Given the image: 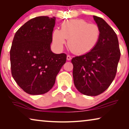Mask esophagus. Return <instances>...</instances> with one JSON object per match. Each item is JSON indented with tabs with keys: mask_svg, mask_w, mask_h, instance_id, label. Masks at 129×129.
Instances as JSON below:
<instances>
[{
	"mask_svg": "<svg viewBox=\"0 0 129 129\" xmlns=\"http://www.w3.org/2000/svg\"><path fill=\"white\" fill-rule=\"evenodd\" d=\"M67 60H68V61L71 60L72 59L71 56H70L69 55H67Z\"/></svg>",
	"mask_w": 129,
	"mask_h": 129,
	"instance_id": "obj_1",
	"label": "esophagus"
}]
</instances>
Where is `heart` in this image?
<instances>
[{
  "mask_svg": "<svg viewBox=\"0 0 129 129\" xmlns=\"http://www.w3.org/2000/svg\"><path fill=\"white\" fill-rule=\"evenodd\" d=\"M101 31L99 26L89 23L81 19H71L64 21L61 29L56 28L52 32V42L57 49L61 50L65 39L68 47L72 52L82 55L89 53L99 43Z\"/></svg>",
  "mask_w": 129,
  "mask_h": 129,
  "instance_id": "heart-1",
  "label": "heart"
}]
</instances>
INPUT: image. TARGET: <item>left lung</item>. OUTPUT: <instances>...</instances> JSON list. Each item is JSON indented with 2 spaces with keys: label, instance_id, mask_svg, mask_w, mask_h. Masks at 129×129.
Instances as JSON below:
<instances>
[{
  "label": "left lung",
  "instance_id": "obj_1",
  "mask_svg": "<svg viewBox=\"0 0 129 129\" xmlns=\"http://www.w3.org/2000/svg\"><path fill=\"white\" fill-rule=\"evenodd\" d=\"M101 29L99 43L92 51L73 57L74 84L83 94L98 95L114 80L121 52L118 40L112 28L101 17L93 16Z\"/></svg>",
  "mask_w": 129,
  "mask_h": 129
}]
</instances>
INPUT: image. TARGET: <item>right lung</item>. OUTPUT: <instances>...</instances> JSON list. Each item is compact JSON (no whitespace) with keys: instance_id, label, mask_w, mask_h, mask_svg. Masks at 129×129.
<instances>
[{"instance_id":"1","label":"right lung","mask_w":129,"mask_h":129,"mask_svg":"<svg viewBox=\"0 0 129 129\" xmlns=\"http://www.w3.org/2000/svg\"><path fill=\"white\" fill-rule=\"evenodd\" d=\"M55 17L30 19L17 30L10 50L12 76L28 94H43L52 88L67 60L51 49Z\"/></svg>"}]
</instances>
